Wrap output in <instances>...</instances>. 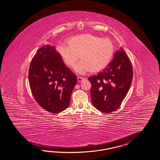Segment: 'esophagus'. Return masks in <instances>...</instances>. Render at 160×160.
I'll return each instance as SVG.
<instances>
[{
    "instance_id": "obj_1",
    "label": "esophagus",
    "mask_w": 160,
    "mask_h": 160,
    "mask_svg": "<svg viewBox=\"0 0 160 160\" xmlns=\"http://www.w3.org/2000/svg\"><path fill=\"white\" fill-rule=\"evenodd\" d=\"M83 80H84V78H82V77H78V82H82Z\"/></svg>"
}]
</instances>
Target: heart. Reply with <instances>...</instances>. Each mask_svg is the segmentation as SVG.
<instances>
[{
	"label": "heart",
	"mask_w": 160,
	"mask_h": 160,
	"mask_svg": "<svg viewBox=\"0 0 160 160\" xmlns=\"http://www.w3.org/2000/svg\"><path fill=\"white\" fill-rule=\"evenodd\" d=\"M66 45L56 48L62 62L73 68L79 59L81 62L75 68L78 73L90 71L96 73L105 69L111 62L115 53V46L108 39L84 34L70 38Z\"/></svg>",
	"instance_id": "obj_1"
}]
</instances>
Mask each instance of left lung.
<instances>
[{
	"label": "left lung",
	"mask_w": 160,
	"mask_h": 160,
	"mask_svg": "<svg viewBox=\"0 0 160 160\" xmlns=\"http://www.w3.org/2000/svg\"><path fill=\"white\" fill-rule=\"evenodd\" d=\"M132 78V66L121 47L102 72L88 78L91 84V101L94 107L105 113L116 111L129 90Z\"/></svg>",
	"instance_id": "1"
}]
</instances>
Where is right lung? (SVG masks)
<instances>
[{
    "instance_id": "obj_1",
    "label": "right lung",
    "mask_w": 160,
    "mask_h": 160,
    "mask_svg": "<svg viewBox=\"0 0 160 160\" xmlns=\"http://www.w3.org/2000/svg\"><path fill=\"white\" fill-rule=\"evenodd\" d=\"M28 80L32 94L49 112H61L69 107L77 77L62 62L54 46L43 45L31 62Z\"/></svg>"
}]
</instances>
